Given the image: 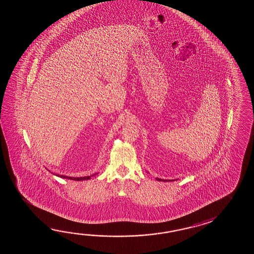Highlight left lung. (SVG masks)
Masks as SVG:
<instances>
[{
  "mask_svg": "<svg viewBox=\"0 0 254 254\" xmlns=\"http://www.w3.org/2000/svg\"><path fill=\"white\" fill-rule=\"evenodd\" d=\"M157 181H160V182H168L167 180H162V179L156 178ZM172 180H169V182H171ZM174 181V180H173Z\"/></svg>",
  "mask_w": 254,
  "mask_h": 254,
  "instance_id": "1",
  "label": "left lung"
}]
</instances>
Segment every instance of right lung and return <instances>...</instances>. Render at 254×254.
I'll use <instances>...</instances> for the list:
<instances>
[{
    "label": "right lung",
    "mask_w": 254,
    "mask_h": 254,
    "mask_svg": "<svg viewBox=\"0 0 254 254\" xmlns=\"http://www.w3.org/2000/svg\"><path fill=\"white\" fill-rule=\"evenodd\" d=\"M97 173H94V174H92L91 176H85V177H78V178H74V177H69V176H65V175H59V174H55L56 176H58V177H61V178H64V179H69V180H73V181H84V180H89V179H91V177L92 176H94V175H96Z\"/></svg>",
    "instance_id": "1"
}]
</instances>
